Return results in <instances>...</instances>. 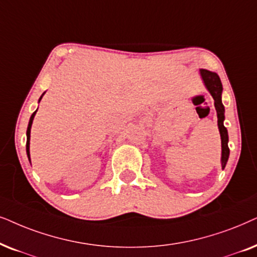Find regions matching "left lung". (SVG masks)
I'll return each mask as SVG.
<instances>
[{"mask_svg":"<svg viewBox=\"0 0 257 257\" xmlns=\"http://www.w3.org/2000/svg\"><path fill=\"white\" fill-rule=\"evenodd\" d=\"M200 75L202 78L204 85H206L207 90L209 91L211 96L214 98V105L217 112V125L218 131L221 135V146H222V155H221V166L222 169H224L225 164L229 159V148H228V131L223 124L224 121V105L222 103V83L220 77L214 71L207 69H200Z\"/></svg>","mask_w":257,"mask_h":257,"instance_id":"left-lung-1","label":"left lung"}]
</instances>
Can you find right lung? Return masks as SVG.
Returning <instances> with one entry per match:
<instances>
[{
    "instance_id": "1",
    "label": "right lung",
    "mask_w": 257,
    "mask_h": 257,
    "mask_svg": "<svg viewBox=\"0 0 257 257\" xmlns=\"http://www.w3.org/2000/svg\"><path fill=\"white\" fill-rule=\"evenodd\" d=\"M44 95V93L42 94V96ZM42 96L40 97V100H39V102L41 101V98H42ZM37 111V110H36ZM36 111H34L33 112V115L30 116V119H29V124H28V128H27V146H26V148H27V155H28V159H29V162H30V152H29V147H30V129H32V124H33V121H34V117H35V114H36Z\"/></svg>"
}]
</instances>
